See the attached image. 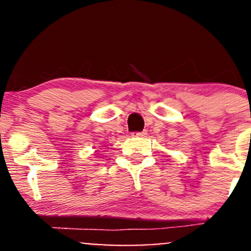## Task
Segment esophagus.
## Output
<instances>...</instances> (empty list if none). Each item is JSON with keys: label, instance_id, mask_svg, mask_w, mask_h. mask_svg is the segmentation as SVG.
Returning <instances> with one entry per match:
<instances>
[{"label": "esophagus", "instance_id": "34e87169", "mask_svg": "<svg viewBox=\"0 0 251 251\" xmlns=\"http://www.w3.org/2000/svg\"><path fill=\"white\" fill-rule=\"evenodd\" d=\"M147 131H142V132H133L132 137H146Z\"/></svg>", "mask_w": 251, "mask_h": 251}]
</instances>
